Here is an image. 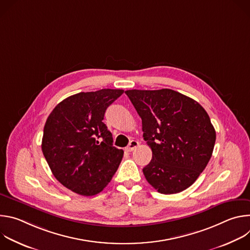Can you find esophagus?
<instances>
[{
  "instance_id": "esophagus-1",
  "label": "esophagus",
  "mask_w": 250,
  "mask_h": 250,
  "mask_svg": "<svg viewBox=\"0 0 250 250\" xmlns=\"http://www.w3.org/2000/svg\"><path fill=\"white\" fill-rule=\"evenodd\" d=\"M138 141L137 140H131L130 142H129V145L127 146V147L125 148V150L127 151V152H130V151H132L134 148H136L137 146H138Z\"/></svg>"
}]
</instances>
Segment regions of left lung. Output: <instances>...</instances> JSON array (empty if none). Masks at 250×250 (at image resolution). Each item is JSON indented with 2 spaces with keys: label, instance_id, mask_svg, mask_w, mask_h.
Here are the masks:
<instances>
[{
  "label": "left lung",
  "instance_id": "8db88e82",
  "mask_svg": "<svg viewBox=\"0 0 250 250\" xmlns=\"http://www.w3.org/2000/svg\"><path fill=\"white\" fill-rule=\"evenodd\" d=\"M152 159L142 171L161 194L189 188L208 163L216 130L195 100L171 89L127 90Z\"/></svg>",
  "mask_w": 250,
  "mask_h": 250
}]
</instances>
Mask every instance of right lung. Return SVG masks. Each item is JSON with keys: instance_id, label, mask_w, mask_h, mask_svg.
<instances>
[{"instance_id": "obj_1", "label": "right lung", "mask_w": 250, "mask_h": 250, "mask_svg": "<svg viewBox=\"0 0 250 250\" xmlns=\"http://www.w3.org/2000/svg\"><path fill=\"white\" fill-rule=\"evenodd\" d=\"M120 89L81 92L60 102L48 116L42 149L56 179L81 196H94L108 185L124 156L113 146L103 123Z\"/></svg>"}]
</instances>
